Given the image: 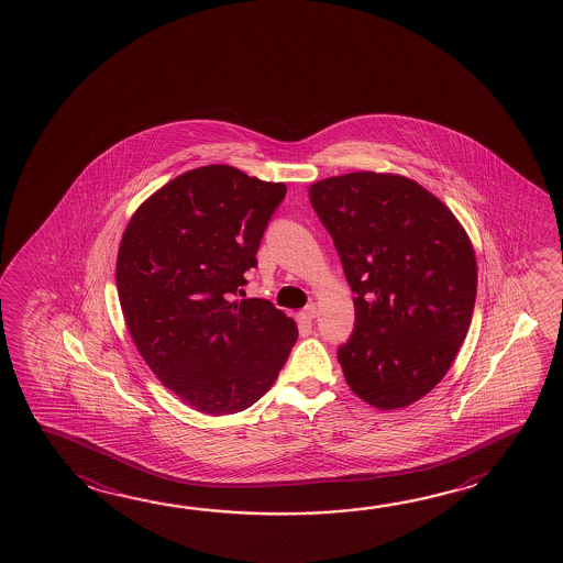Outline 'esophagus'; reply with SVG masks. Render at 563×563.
Returning <instances> with one entry per match:
<instances>
[{
	"instance_id": "obj_1",
	"label": "esophagus",
	"mask_w": 563,
	"mask_h": 563,
	"mask_svg": "<svg viewBox=\"0 0 563 563\" xmlns=\"http://www.w3.org/2000/svg\"><path fill=\"white\" fill-rule=\"evenodd\" d=\"M299 316H301V319H306V321H311V319L318 318V307H316V303H311Z\"/></svg>"
}]
</instances>
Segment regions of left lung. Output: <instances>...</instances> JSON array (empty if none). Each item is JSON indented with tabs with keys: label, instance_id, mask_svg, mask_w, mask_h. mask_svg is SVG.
Returning <instances> with one entry per match:
<instances>
[{
	"label": "left lung",
	"instance_id": "left-lung-1",
	"mask_svg": "<svg viewBox=\"0 0 563 563\" xmlns=\"http://www.w3.org/2000/svg\"><path fill=\"white\" fill-rule=\"evenodd\" d=\"M353 289L355 329L338 351L358 399L402 409L439 385L471 328L478 269L449 206L400 174L309 186Z\"/></svg>",
	"mask_w": 563,
	"mask_h": 563
}]
</instances>
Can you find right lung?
Wrapping results in <instances>:
<instances>
[{
	"label": "right lung",
	"instance_id": "add662e5",
	"mask_svg": "<svg viewBox=\"0 0 563 563\" xmlns=\"http://www.w3.org/2000/svg\"><path fill=\"white\" fill-rule=\"evenodd\" d=\"M286 192L208 164L146 198L124 230L117 289L129 333L164 387L202 415L252 407L296 343V321L266 299L232 301Z\"/></svg>",
	"mask_w": 563,
	"mask_h": 563
}]
</instances>
